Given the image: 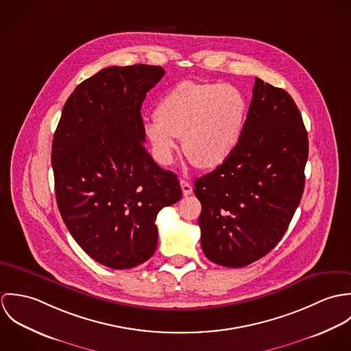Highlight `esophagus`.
<instances>
[{
	"instance_id": "34e87169",
	"label": "esophagus",
	"mask_w": 351,
	"mask_h": 351,
	"mask_svg": "<svg viewBox=\"0 0 351 351\" xmlns=\"http://www.w3.org/2000/svg\"><path fill=\"white\" fill-rule=\"evenodd\" d=\"M180 184H181V189H182V193H184V196H185V197L193 193V186H192L188 181L181 180V181H180Z\"/></svg>"
}]
</instances>
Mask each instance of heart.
<instances>
[{
    "instance_id": "heart-1",
    "label": "heart",
    "mask_w": 351,
    "mask_h": 351,
    "mask_svg": "<svg viewBox=\"0 0 351 351\" xmlns=\"http://www.w3.org/2000/svg\"><path fill=\"white\" fill-rule=\"evenodd\" d=\"M247 110L245 95L232 85L184 81L158 101L145 136L160 165L171 163L176 139L182 138L185 156L201 170H213L239 147Z\"/></svg>"
}]
</instances>
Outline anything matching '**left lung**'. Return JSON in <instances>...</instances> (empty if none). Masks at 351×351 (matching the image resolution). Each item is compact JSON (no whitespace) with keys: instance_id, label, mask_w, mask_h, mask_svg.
<instances>
[{"instance_id":"obj_1","label":"left lung","mask_w":351,"mask_h":351,"mask_svg":"<svg viewBox=\"0 0 351 351\" xmlns=\"http://www.w3.org/2000/svg\"><path fill=\"white\" fill-rule=\"evenodd\" d=\"M306 158L298 105L284 89L255 78L239 147L195 182L209 261L243 267L273 250L300 204Z\"/></svg>"}]
</instances>
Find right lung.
Listing matches in <instances>:
<instances>
[{"instance_id":"right-lung-1","label":"right lung","mask_w":351,"mask_h":351,"mask_svg":"<svg viewBox=\"0 0 351 351\" xmlns=\"http://www.w3.org/2000/svg\"><path fill=\"white\" fill-rule=\"evenodd\" d=\"M163 75L149 64L102 69L70 95L53 134L60 216L81 249L112 269L150 259L158 212L182 197L177 176L145 147L142 104Z\"/></svg>"}]
</instances>
